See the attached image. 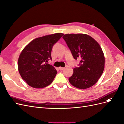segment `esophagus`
<instances>
[{
	"mask_svg": "<svg viewBox=\"0 0 124 124\" xmlns=\"http://www.w3.org/2000/svg\"><path fill=\"white\" fill-rule=\"evenodd\" d=\"M65 69V68H63V67H59V70H63Z\"/></svg>",
	"mask_w": 124,
	"mask_h": 124,
	"instance_id": "esophagus-1",
	"label": "esophagus"
}]
</instances>
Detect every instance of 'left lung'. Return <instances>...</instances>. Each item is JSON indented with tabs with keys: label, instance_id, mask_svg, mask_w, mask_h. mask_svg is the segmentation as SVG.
Masks as SVG:
<instances>
[{
	"label": "left lung",
	"instance_id": "1",
	"mask_svg": "<svg viewBox=\"0 0 124 124\" xmlns=\"http://www.w3.org/2000/svg\"><path fill=\"white\" fill-rule=\"evenodd\" d=\"M63 38L74 58L81 59L80 67L74 69L73 74L69 78L70 83L80 89L93 86L103 74L105 67V56L100 44L86 34H65Z\"/></svg>",
	"mask_w": 124,
	"mask_h": 124
}]
</instances>
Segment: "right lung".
I'll return each instance as SVG.
<instances>
[{"label":"right lung","mask_w":124,"mask_h":124,"mask_svg":"<svg viewBox=\"0 0 124 124\" xmlns=\"http://www.w3.org/2000/svg\"><path fill=\"white\" fill-rule=\"evenodd\" d=\"M63 35L56 33L36 38L22 50L18 61V71L22 78L30 86L42 88L53 82L57 71L46 62L52 59L53 44Z\"/></svg>","instance_id":"add662e5"}]
</instances>
